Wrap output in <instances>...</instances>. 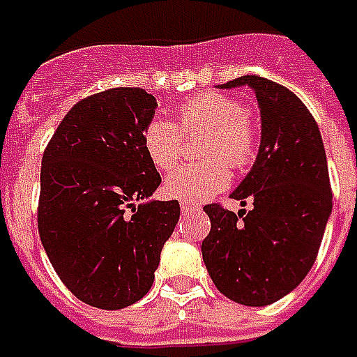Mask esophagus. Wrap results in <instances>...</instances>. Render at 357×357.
<instances>
[{"label": "esophagus", "mask_w": 357, "mask_h": 357, "mask_svg": "<svg viewBox=\"0 0 357 357\" xmlns=\"http://www.w3.org/2000/svg\"><path fill=\"white\" fill-rule=\"evenodd\" d=\"M202 206L199 202H181V212L183 214H189V212H199Z\"/></svg>", "instance_id": "obj_1"}]
</instances>
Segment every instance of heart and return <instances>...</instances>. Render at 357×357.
I'll return each instance as SVG.
<instances>
[{"label": "heart", "instance_id": "heart-1", "mask_svg": "<svg viewBox=\"0 0 357 357\" xmlns=\"http://www.w3.org/2000/svg\"><path fill=\"white\" fill-rule=\"evenodd\" d=\"M206 132L201 156L206 160L178 166L166 178V191L179 201H204L224 191L231 174L229 166L243 170L255 160L258 132L245 107L225 93L206 91L178 107V124L168 118L149 120L143 145L158 170H170L185 153V135Z\"/></svg>", "mask_w": 357, "mask_h": 357}]
</instances>
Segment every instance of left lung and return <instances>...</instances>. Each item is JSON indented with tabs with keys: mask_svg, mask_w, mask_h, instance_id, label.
<instances>
[{
	"mask_svg": "<svg viewBox=\"0 0 357 357\" xmlns=\"http://www.w3.org/2000/svg\"><path fill=\"white\" fill-rule=\"evenodd\" d=\"M250 86L262 114V141L252 170L231 199L252 208L235 214L204 206L210 233L202 260L216 289L243 306L283 298L314 266L333 208L321 133L296 95L262 76H241L220 88Z\"/></svg>",
	"mask_w": 357,
	"mask_h": 357,
	"instance_id": "8db88e82",
	"label": "left lung"
}]
</instances>
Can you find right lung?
Listing matches in <instances>:
<instances>
[{"label":"right lung","instance_id":"obj_1","mask_svg":"<svg viewBox=\"0 0 357 357\" xmlns=\"http://www.w3.org/2000/svg\"><path fill=\"white\" fill-rule=\"evenodd\" d=\"M156 99L112 88L66 112L43 151L38 231L61 281L101 310L141 300L179 220L178 201L147 199L160 185L143 130Z\"/></svg>","mask_w":357,"mask_h":357}]
</instances>
